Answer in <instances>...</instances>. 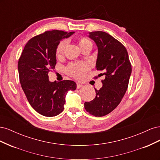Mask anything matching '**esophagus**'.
<instances>
[{
  "mask_svg": "<svg viewBox=\"0 0 160 160\" xmlns=\"http://www.w3.org/2000/svg\"><path fill=\"white\" fill-rule=\"evenodd\" d=\"M83 88V85L82 84H80V83H77V89H80V88Z\"/></svg>",
  "mask_w": 160,
  "mask_h": 160,
  "instance_id": "1",
  "label": "esophagus"
}]
</instances>
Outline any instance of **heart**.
Instances as JSON below:
<instances>
[{
	"instance_id": "heart-1",
	"label": "heart",
	"mask_w": 160,
	"mask_h": 160,
	"mask_svg": "<svg viewBox=\"0 0 160 160\" xmlns=\"http://www.w3.org/2000/svg\"><path fill=\"white\" fill-rule=\"evenodd\" d=\"M79 45L82 50H84L88 47H93V43L88 38L81 37L78 40ZM67 44V40H62L58 43L56 49L55 54L57 57H61L62 55ZM89 69V66L88 62L84 61L80 62H72L69 63L66 67V72L71 77L77 79L82 78L85 72Z\"/></svg>"
}]
</instances>
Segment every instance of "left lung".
Segmentation results:
<instances>
[{
	"label": "left lung",
	"instance_id": "1",
	"mask_svg": "<svg viewBox=\"0 0 160 160\" xmlns=\"http://www.w3.org/2000/svg\"><path fill=\"white\" fill-rule=\"evenodd\" d=\"M89 37L98 47L96 68L104 75L103 86L95 89L93 100L85 102V109L95 117H102L111 113L119 104L127 91L132 65L126 48L119 41L103 31L89 32ZM95 76V78H98Z\"/></svg>",
	"mask_w": 160,
	"mask_h": 160
}]
</instances>
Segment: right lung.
Here are the masks:
<instances>
[{"mask_svg": "<svg viewBox=\"0 0 160 160\" xmlns=\"http://www.w3.org/2000/svg\"><path fill=\"white\" fill-rule=\"evenodd\" d=\"M73 33L52 30L34 37L28 41L18 59L19 80L27 99L37 112L46 117L61 113L67 93L77 88L70 80L50 82L48 75L57 63V44Z\"/></svg>", "mask_w": 160, "mask_h": 160, "instance_id": "add662e5", "label": "right lung"}]
</instances>
